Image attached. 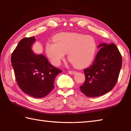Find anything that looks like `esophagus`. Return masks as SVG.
<instances>
[{
    "label": "esophagus",
    "instance_id": "1",
    "mask_svg": "<svg viewBox=\"0 0 131 131\" xmlns=\"http://www.w3.org/2000/svg\"><path fill=\"white\" fill-rule=\"evenodd\" d=\"M69 73L70 74H74L76 73V71H73V70H71V71H69Z\"/></svg>",
    "mask_w": 131,
    "mask_h": 131
}]
</instances>
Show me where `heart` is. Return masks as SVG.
I'll return each mask as SVG.
<instances>
[{
    "instance_id": "1",
    "label": "heart",
    "mask_w": 131,
    "mask_h": 131,
    "mask_svg": "<svg viewBox=\"0 0 131 131\" xmlns=\"http://www.w3.org/2000/svg\"><path fill=\"white\" fill-rule=\"evenodd\" d=\"M54 41L46 44L47 56L52 64L60 65L66 53L73 66L77 68L90 65L95 56L97 44L91 35L79 33H61L54 37Z\"/></svg>"
}]
</instances>
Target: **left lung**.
Segmentation results:
<instances>
[{
	"label": "left lung",
	"mask_w": 131,
	"mask_h": 131,
	"mask_svg": "<svg viewBox=\"0 0 131 131\" xmlns=\"http://www.w3.org/2000/svg\"><path fill=\"white\" fill-rule=\"evenodd\" d=\"M92 65L84 69L85 82L80 90L89 97L101 96L115 87L122 65V55L115 44H100Z\"/></svg>",
	"instance_id": "8db88e82"
}]
</instances>
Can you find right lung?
Returning a JSON list of instances; mask_svg holds the SVG:
<instances>
[{
    "mask_svg": "<svg viewBox=\"0 0 131 131\" xmlns=\"http://www.w3.org/2000/svg\"><path fill=\"white\" fill-rule=\"evenodd\" d=\"M35 41L34 36L19 41L12 52L11 62L21 90L35 98H43L53 89L55 78L62 71L52 66L44 55L34 53L31 47Z\"/></svg>",
    "mask_w": 131,
    "mask_h": 131,
    "instance_id": "obj_1",
    "label": "right lung"
}]
</instances>
